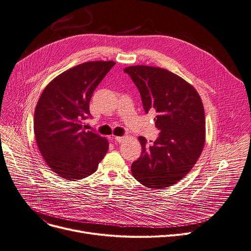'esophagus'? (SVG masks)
I'll use <instances>...</instances> for the list:
<instances>
[{"mask_svg": "<svg viewBox=\"0 0 251 251\" xmlns=\"http://www.w3.org/2000/svg\"><path fill=\"white\" fill-rule=\"evenodd\" d=\"M125 139H126V137H124V136H116V137H115V140L118 143H122Z\"/></svg>", "mask_w": 251, "mask_h": 251, "instance_id": "obj_1", "label": "esophagus"}]
</instances>
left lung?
<instances>
[{
    "label": "left lung",
    "instance_id": "left-lung-1",
    "mask_svg": "<svg viewBox=\"0 0 251 251\" xmlns=\"http://www.w3.org/2000/svg\"><path fill=\"white\" fill-rule=\"evenodd\" d=\"M137 86L146 113L155 111L161 130L153 145L138 137L142 153L132 163L134 178L149 188L172 186L193 168L205 143V114L196 89L163 68L137 65L124 69Z\"/></svg>",
    "mask_w": 251,
    "mask_h": 251
}]
</instances>
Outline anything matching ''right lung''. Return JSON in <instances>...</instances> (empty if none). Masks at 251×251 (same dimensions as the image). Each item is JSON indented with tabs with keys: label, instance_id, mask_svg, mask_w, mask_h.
<instances>
[{
	"label": "right lung",
	"instance_id": "right-lung-1",
	"mask_svg": "<svg viewBox=\"0 0 251 251\" xmlns=\"http://www.w3.org/2000/svg\"><path fill=\"white\" fill-rule=\"evenodd\" d=\"M113 61L77 65L54 78L42 92L34 115L36 142L45 162L58 176L76 181L93 174L108 140L86 129L89 103Z\"/></svg>",
	"mask_w": 251,
	"mask_h": 251
}]
</instances>
